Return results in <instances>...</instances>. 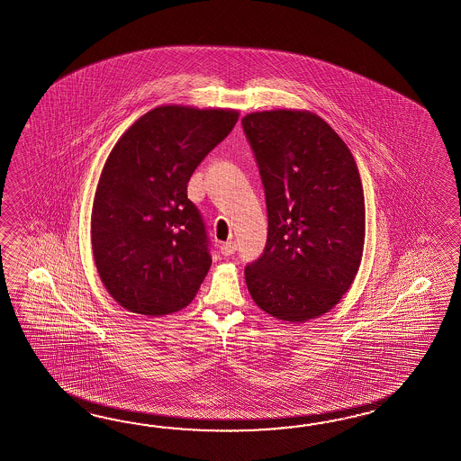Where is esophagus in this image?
<instances>
[{
  "instance_id": "1",
  "label": "esophagus",
  "mask_w": 461,
  "mask_h": 461,
  "mask_svg": "<svg viewBox=\"0 0 461 461\" xmlns=\"http://www.w3.org/2000/svg\"><path fill=\"white\" fill-rule=\"evenodd\" d=\"M236 242H232V240H227L224 242L222 246H221V252L224 254V256H232L234 252H236Z\"/></svg>"
}]
</instances>
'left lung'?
I'll return each mask as SVG.
<instances>
[{
  "label": "left lung",
  "instance_id": "1",
  "mask_svg": "<svg viewBox=\"0 0 461 461\" xmlns=\"http://www.w3.org/2000/svg\"><path fill=\"white\" fill-rule=\"evenodd\" d=\"M242 129L259 167L267 242L246 266L256 304L304 322L349 289L365 246V194L341 137L311 112L249 113Z\"/></svg>",
  "mask_w": 461,
  "mask_h": 461
}]
</instances>
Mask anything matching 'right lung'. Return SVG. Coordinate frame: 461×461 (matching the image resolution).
Instances as JSON below:
<instances>
[{
	"mask_svg": "<svg viewBox=\"0 0 461 461\" xmlns=\"http://www.w3.org/2000/svg\"><path fill=\"white\" fill-rule=\"evenodd\" d=\"M237 119L236 110L157 106L108 155L95 192L92 249L120 306L164 316L197 294L212 256L187 184Z\"/></svg>",
	"mask_w": 461,
	"mask_h": 461,
	"instance_id": "add662e5",
	"label": "right lung"
}]
</instances>
